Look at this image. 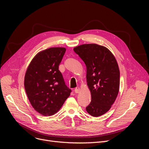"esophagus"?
Returning <instances> with one entry per match:
<instances>
[{
  "mask_svg": "<svg viewBox=\"0 0 149 149\" xmlns=\"http://www.w3.org/2000/svg\"><path fill=\"white\" fill-rule=\"evenodd\" d=\"M74 92H75V93H79L80 92V88H76L74 89Z\"/></svg>",
  "mask_w": 149,
  "mask_h": 149,
  "instance_id": "esophagus-1",
  "label": "esophagus"
}]
</instances>
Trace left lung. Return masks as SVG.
<instances>
[{
	"label": "left lung",
	"instance_id": "left-lung-1",
	"mask_svg": "<svg viewBox=\"0 0 149 149\" xmlns=\"http://www.w3.org/2000/svg\"><path fill=\"white\" fill-rule=\"evenodd\" d=\"M86 66V81L91 101L86 107L88 113L99 117L110 109L118 96L120 71L113 54L97 44H83L73 48Z\"/></svg>",
	"mask_w": 149,
	"mask_h": 149
}]
</instances>
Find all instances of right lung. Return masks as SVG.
Returning a JSON list of instances; mask_svg holds the SVG:
<instances>
[{
  "label": "right lung",
  "instance_id": "right-lung-1",
  "mask_svg": "<svg viewBox=\"0 0 149 149\" xmlns=\"http://www.w3.org/2000/svg\"><path fill=\"white\" fill-rule=\"evenodd\" d=\"M65 52L63 47L40 52L26 69L24 79L26 95L34 109L43 116L56 113L71 92L58 70Z\"/></svg>",
  "mask_w": 149,
  "mask_h": 149
}]
</instances>
